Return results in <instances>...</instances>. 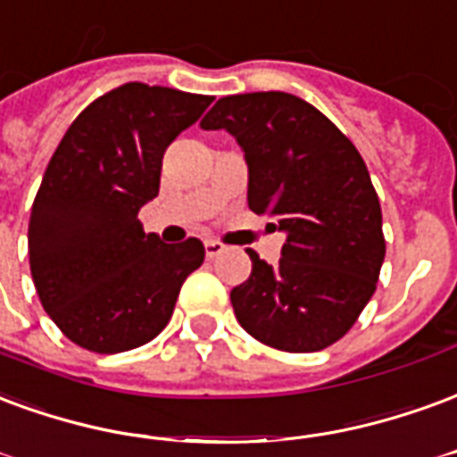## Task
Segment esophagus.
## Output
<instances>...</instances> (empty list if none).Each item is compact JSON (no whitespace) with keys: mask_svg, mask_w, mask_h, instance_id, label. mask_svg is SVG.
I'll use <instances>...</instances> for the list:
<instances>
[{"mask_svg":"<svg viewBox=\"0 0 457 457\" xmlns=\"http://www.w3.org/2000/svg\"><path fill=\"white\" fill-rule=\"evenodd\" d=\"M204 251H206V258H216L219 253H224V243L219 241H204Z\"/></svg>","mask_w":457,"mask_h":457,"instance_id":"esophagus-1","label":"esophagus"}]
</instances>
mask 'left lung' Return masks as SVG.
Wrapping results in <instances>:
<instances>
[{"label": "left lung", "instance_id": "left-lung-1", "mask_svg": "<svg viewBox=\"0 0 457 457\" xmlns=\"http://www.w3.org/2000/svg\"><path fill=\"white\" fill-rule=\"evenodd\" d=\"M224 129L248 165V206L287 236L278 265L258 253L231 289L238 324L287 353L324 351L351 331L385 261L378 192L331 119L287 92L221 96L199 123Z\"/></svg>", "mask_w": 457, "mask_h": 457}]
</instances>
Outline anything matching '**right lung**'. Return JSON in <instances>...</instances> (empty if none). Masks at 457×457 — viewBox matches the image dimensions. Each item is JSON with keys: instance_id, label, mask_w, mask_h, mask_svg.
<instances>
[{"instance_id": "obj_1", "label": "right lung", "mask_w": 457, "mask_h": 457, "mask_svg": "<svg viewBox=\"0 0 457 457\" xmlns=\"http://www.w3.org/2000/svg\"><path fill=\"white\" fill-rule=\"evenodd\" d=\"M212 99L129 82L95 99L53 153L33 199L29 261L43 309L82 348L153 341L204 262L202 241L162 243L138 212L158 196L165 148Z\"/></svg>"}]
</instances>
